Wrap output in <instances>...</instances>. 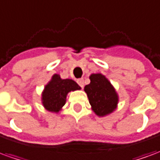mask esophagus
I'll return each instance as SVG.
<instances>
[{
    "label": "esophagus",
    "mask_w": 160,
    "mask_h": 160,
    "mask_svg": "<svg viewBox=\"0 0 160 160\" xmlns=\"http://www.w3.org/2000/svg\"><path fill=\"white\" fill-rule=\"evenodd\" d=\"M77 83L79 84V86H80V87H84V80L83 79H78V80H77Z\"/></svg>",
    "instance_id": "34e87169"
}]
</instances>
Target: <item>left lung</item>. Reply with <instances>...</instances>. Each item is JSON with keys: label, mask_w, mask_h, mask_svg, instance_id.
I'll return each instance as SVG.
<instances>
[{"label": "left lung", "mask_w": 160, "mask_h": 160, "mask_svg": "<svg viewBox=\"0 0 160 160\" xmlns=\"http://www.w3.org/2000/svg\"><path fill=\"white\" fill-rule=\"evenodd\" d=\"M91 82L85 87L92 111L98 117H104L116 110L118 96L111 82L101 73H92Z\"/></svg>", "instance_id": "obj_1"}]
</instances>
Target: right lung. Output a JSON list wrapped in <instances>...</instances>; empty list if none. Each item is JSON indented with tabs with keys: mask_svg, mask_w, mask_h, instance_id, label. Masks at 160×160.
Here are the masks:
<instances>
[{
	"mask_svg": "<svg viewBox=\"0 0 160 160\" xmlns=\"http://www.w3.org/2000/svg\"><path fill=\"white\" fill-rule=\"evenodd\" d=\"M80 89L79 85L73 80H62L59 74H54L42 92V105L47 111L59 112L66 103L67 94L71 91Z\"/></svg>",
	"mask_w": 160,
	"mask_h": 160,
	"instance_id": "right-lung-1",
	"label": "right lung"
}]
</instances>
